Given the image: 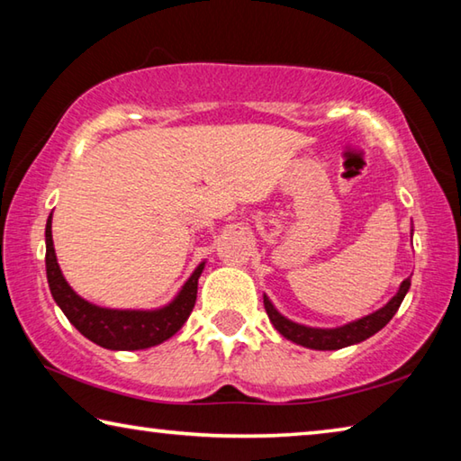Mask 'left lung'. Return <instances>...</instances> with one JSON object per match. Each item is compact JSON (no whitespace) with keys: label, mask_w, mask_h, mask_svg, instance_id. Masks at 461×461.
I'll use <instances>...</instances> for the list:
<instances>
[{"label":"left lung","mask_w":461,"mask_h":461,"mask_svg":"<svg viewBox=\"0 0 461 461\" xmlns=\"http://www.w3.org/2000/svg\"><path fill=\"white\" fill-rule=\"evenodd\" d=\"M409 288H411V276L402 280L399 293H396L384 307L374 311V313L366 315L362 319H357V321H352L341 327H333V330H319V327H307V325L291 321V319H286L278 313L267 294H264V309H267L268 319L272 321V325H275V330L280 335H285L286 339H291L294 343H299V346L311 348V349H341V348L354 346V343H360L364 339L372 338L374 333H378L382 327L394 317L396 311H399Z\"/></svg>","instance_id":"left-lung-1"}]
</instances>
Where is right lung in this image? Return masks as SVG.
I'll use <instances>...</instances> for the list:
<instances>
[{"label":"right lung","mask_w":461,"mask_h":461,"mask_svg":"<svg viewBox=\"0 0 461 461\" xmlns=\"http://www.w3.org/2000/svg\"><path fill=\"white\" fill-rule=\"evenodd\" d=\"M203 268H205V262L194 268L175 299L160 309L136 311L97 307L81 299L62 276L52 244V213L46 221V278H49L52 299L85 338L105 349H122V352L146 349L173 338L194 307Z\"/></svg>","instance_id":"add662e5"}]
</instances>
